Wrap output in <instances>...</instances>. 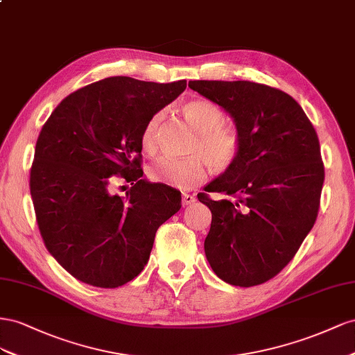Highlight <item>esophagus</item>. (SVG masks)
Masks as SVG:
<instances>
[{
    "label": "esophagus",
    "mask_w": 355,
    "mask_h": 355,
    "mask_svg": "<svg viewBox=\"0 0 355 355\" xmlns=\"http://www.w3.org/2000/svg\"><path fill=\"white\" fill-rule=\"evenodd\" d=\"M196 200V198L193 195H189V193H183V205H191L193 202Z\"/></svg>",
    "instance_id": "obj_1"
}]
</instances>
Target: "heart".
I'll return each instance as SVG.
<instances>
[{
    "label": "heart",
    "instance_id": "1",
    "mask_svg": "<svg viewBox=\"0 0 355 355\" xmlns=\"http://www.w3.org/2000/svg\"><path fill=\"white\" fill-rule=\"evenodd\" d=\"M183 114L198 130L195 150L207 156L212 168L223 171L234 164L241 148L239 137L232 128L221 126L225 121V114L220 107L207 99H193L183 105ZM160 120L162 113L151 116L141 132V147L147 153H153L156 148ZM205 157L196 153L184 159L160 157L150 166L148 177L155 183L189 189L205 178L208 162Z\"/></svg>",
    "mask_w": 355,
    "mask_h": 355
}]
</instances>
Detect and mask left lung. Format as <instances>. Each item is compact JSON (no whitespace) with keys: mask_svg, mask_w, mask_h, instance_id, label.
<instances>
[{"mask_svg":"<svg viewBox=\"0 0 355 355\" xmlns=\"http://www.w3.org/2000/svg\"><path fill=\"white\" fill-rule=\"evenodd\" d=\"M189 87L226 111L241 143L234 164L205 186L234 199L198 195L212 214L207 260L227 284H263L288 265L317 220L324 183L317 132L275 87L245 80H193Z\"/></svg>","mask_w":355,"mask_h":355,"instance_id":"1","label":"left lung"}]
</instances>
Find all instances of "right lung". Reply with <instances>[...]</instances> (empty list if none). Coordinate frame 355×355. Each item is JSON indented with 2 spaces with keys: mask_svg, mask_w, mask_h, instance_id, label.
<instances>
[{
  "mask_svg": "<svg viewBox=\"0 0 355 355\" xmlns=\"http://www.w3.org/2000/svg\"><path fill=\"white\" fill-rule=\"evenodd\" d=\"M186 86L99 80L68 95L40 132L29 180L40 234L85 284L116 288L139 275L156 230L181 208L177 189L141 178L139 159L148 119ZM116 178L133 184L125 197L110 191Z\"/></svg>",
  "mask_w": 355,
  "mask_h": 355,
  "instance_id": "obj_1",
  "label": "right lung"
}]
</instances>
